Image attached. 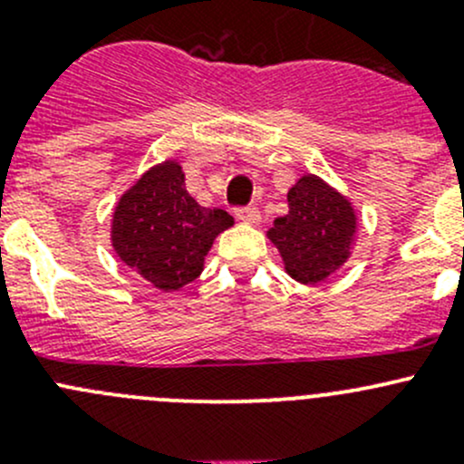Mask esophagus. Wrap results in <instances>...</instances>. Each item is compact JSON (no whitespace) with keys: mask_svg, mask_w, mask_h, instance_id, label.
I'll use <instances>...</instances> for the list:
<instances>
[{"mask_svg":"<svg viewBox=\"0 0 464 464\" xmlns=\"http://www.w3.org/2000/svg\"><path fill=\"white\" fill-rule=\"evenodd\" d=\"M233 213H236V218L245 224H258L260 222V213H258V208H254V206H237Z\"/></svg>","mask_w":464,"mask_h":464,"instance_id":"esophagus-1","label":"esophagus"}]
</instances>
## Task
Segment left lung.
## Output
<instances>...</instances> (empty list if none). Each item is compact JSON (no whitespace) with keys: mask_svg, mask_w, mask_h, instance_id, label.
<instances>
[{"mask_svg":"<svg viewBox=\"0 0 464 464\" xmlns=\"http://www.w3.org/2000/svg\"><path fill=\"white\" fill-rule=\"evenodd\" d=\"M287 202L289 213L274 219L266 237L294 280L316 285L350 258L357 215L339 190L316 175H303L289 188Z\"/></svg>","mask_w":464,"mask_h":464,"instance_id":"left-lung-1","label":"left lung"}]
</instances>
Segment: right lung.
<instances>
[{
  "label": "right lung",
  "instance_id": "obj_1",
  "mask_svg": "<svg viewBox=\"0 0 464 464\" xmlns=\"http://www.w3.org/2000/svg\"><path fill=\"white\" fill-rule=\"evenodd\" d=\"M233 218L206 208L188 195L177 161H163L119 199L111 219V246L128 266L163 292L198 278L206 254Z\"/></svg>",
  "mask_w": 464,
  "mask_h": 464
}]
</instances>
